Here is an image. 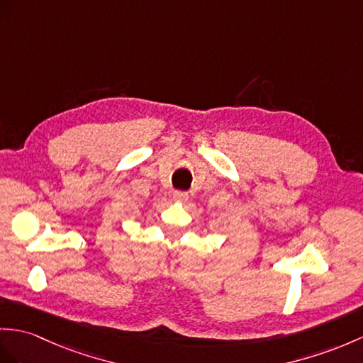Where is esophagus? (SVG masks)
Returning a JSON list of instances; mask_svg holds the SVG:
<instances>
[{"instance_id": "obj_1", "label": "esophagus", "mask_w": 363, "mask_h": 363, "mask_svg": "<svg viewBox=\"0 0 363 363\" xmlns=\"http://www.w3.org/2000/svg\"><path fill=\"white\" fill-rule=\"evenodd\" d=\"M172 199H174V201H177V203H186V201H188V192L175 191Z\"/></svg>"}]
</instances>
